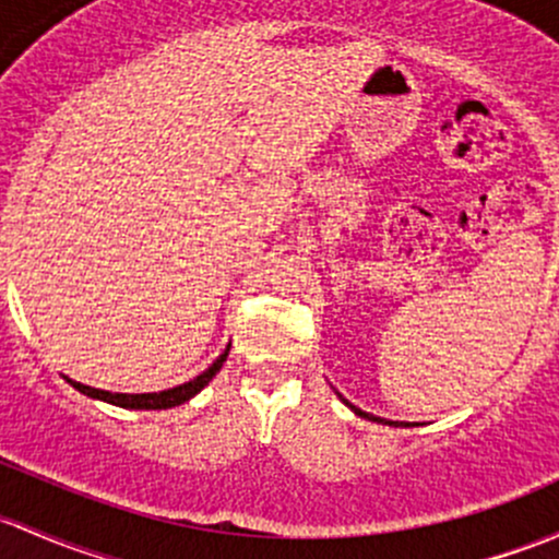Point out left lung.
I'll return each mask as SVG.
<instances>
[{"mask_svg": "<svg viewBox=\"0 0 559 559\" xmlns=\"http://www.w3.org/2000/svg\"><path fill=\"white\" fill-rule=\"evenodd\" d=\"M340 399H343V396H340ZM343 402H345V399H343ZM345 404H348V407H350V409H354V413L358 415V418H367V420H374V423H383V426H402V423H399V420H385V418H374V415L364 413V409H358V407H354V404H350V402H345ZM404 426H407V423H404Z\"/></svg>", "mask_w": 559, "mask_h": 559, "instance_id": "obj_1", "label": "left lung"}]
</instances>
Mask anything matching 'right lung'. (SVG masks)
Returning a JSON list of instances; mask_svg holds the SVG:
<instances>
[{
    "mask_svg": "<svg viewBox=\"0 0 559 559\" xmlns=\"http://www.w3.org/2000/svg\"><path fill=\"white\" fill-rule=\"evenodd\" d=\"M227 354H230V345L225 348V354L216 358L214 364H211L205 372L198 374V378H192L190 383H181L176 388H168V391H157V393H111V391H102V388H91V385H82V383H74V380H69L74 388H78L80 393H85V396L91 399H102V402H109L115 404V407H126V409H168V407H179V404L190 402L195 393H201L205 385L211 383V378H214L216 372L222 369V364L227 361Z\"/></svg>",
    "mask_w": 559,
    "mask_h": 559,
    "instance_id": "right-lung-1",
    "label": "right lung"
}]
</instances>
